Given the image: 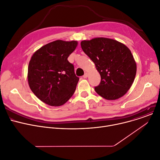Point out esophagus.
<instances>
[{
    "instance_id": "esophagus-1",
    "label": "esophagus",
    "mask_w": 160,
    "mask_h": 160,
    "mask_svg": "<svg viewBox=\"0 0 160 160\" xmlns=\"http://www.w3.org/2000/svg\"><path fill=\"white\" fill-rule=\"evenodd\" d=\"M87 77H88V73H85L84 74V76H83V78H87Z\"/></svg>"
}]
</instances>
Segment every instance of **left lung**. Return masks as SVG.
<instances>
[{
  "instance_id": "1",
  "label": "left lung",
  "mask_w": 160,
  "mask_h": 160,
  "mask_svg": "<svg viewBox=\"0 0 160 160\" xmlns=\"http://www.w3.org/2000/svg\"><path fill=\"white\" fill-rule=\"evenodd\" d=\"M82 50L94 62L101 76L95 91L107 100L123 96L136 74V63L130 50L116 40L98 37L81 42Z\"/></svg>"
}]
</instances>
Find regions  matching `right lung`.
Masks as SVG:
<instances>
[{
  "instance_id": "obj_1",
  "label": "right lung",
  "mask_w": 160,
  "mask_h": 160,
  "mask_svg": "<svg viewBox=\"0 0 160 160\" xmlns=\"http://www.w3.org/2000/svg\"><path fill=\"white\" fill-rule=\"evenodd\" d=\"M78 42L57 40L47 44L32 55L28 81L34 94L46 104L59 107L73 96L79 78L68 61Z\"/></svg>"
}]
</instances>
